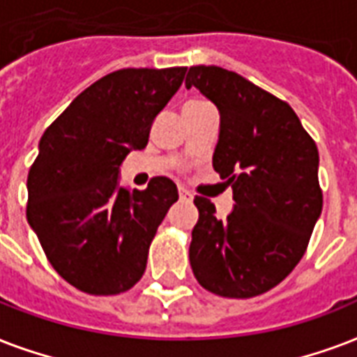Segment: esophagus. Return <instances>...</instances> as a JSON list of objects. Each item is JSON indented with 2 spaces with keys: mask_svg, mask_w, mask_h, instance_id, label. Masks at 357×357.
Returning a JSON list of instances; mask_svg holds the SVG:
<instances>
[{
  "mask_svg": "<svg viewBox=\"0 0 357 357\" xmlns=\"http://www.w3.org/2000/svg\"><path fill=\"white\" fill-rule=\"evenodd\" d=\"M178 197H181V201H192L193 195L184 188H178Z\"/></svg>",
  "mask_w": 357,
  "mask_h": 357,
  "instance_id": "34e87169",
  "label": "esophagus"
}]
</instances>
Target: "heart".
Returning <instances> with one entry per match:
<instances>
[{
	"mask_svg": "<svg viewBox=\"0 0 357 357\" xmlns=\"http://www.w3.org/2000/svg\"><path fill=\"white\" fill-rule=\"evenodd\" d=\"M201 104H204V102H199V100H195V102H188L186 106H201Z\"/></svg>",
	"mask_w": 357,
	"mask_h": 357,
	"instance_id": "b5f03b06",
	"label": "heart"
}]
</instances>
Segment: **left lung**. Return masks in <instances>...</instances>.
<instances>
[{
  "label": "left lung",
  "mask_w": 357,
  "mask_h": 357,
  "mask_svg": "<svg viewBox=\"0 0 357 357\" xmlns=\"http://www.w3.org/2000/svg\"><path fill=\"white\" fill-rule=\"evenodd\" d=\"M195 87L220 112L214 169L233 188L225 220L195 197L190 264L204 289L253 298L294 270L322 212L319 149L287 102L220 66H192Z\"/></svg>",
  "instance_id": "obj_1"
}]
</instances>
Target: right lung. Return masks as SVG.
Returning a JSON list of instances; mask_svg holds the SVG:
<instances>
[{
  "mask_svg": "<svg viewBox=\"0 0 357 357\" xmlns=\"http://www.w3.org/2000/svg\"><path fill=\"white\" fill-rule=\"evenodd\" d=\"M186 66L123 68L87 87L50 124L27 175V222L55 272L95 296L132 289L178 190L156 176L145 190L119 184L121 164L147 147L154 119Z\"/></svg>",
  "mask_w": 357,
  "mask_h": 357,
  "instance_id": "right-lung-1",
  "label": "right lung"
}]
</instances>
